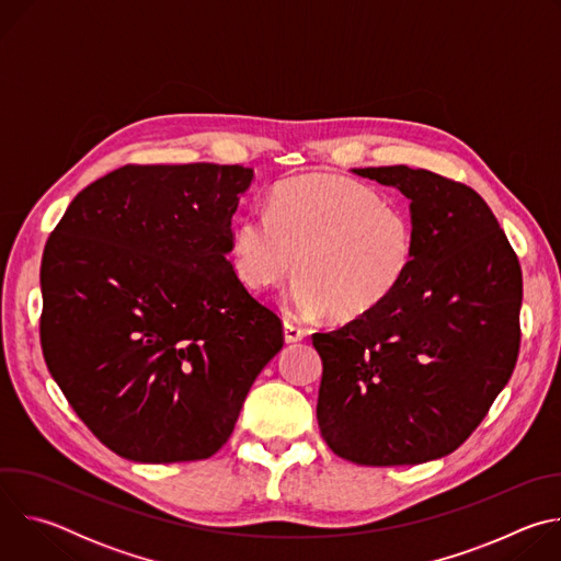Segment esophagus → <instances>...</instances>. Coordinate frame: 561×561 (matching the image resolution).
I'll list each match as a JSON object with an SVG mask.
<instances>
[{
	"instance_id": "esophagus-1",
	"label": "esophagus",
	"mask_w": 561,
	"mask_h": 561,
	"mask_svg": "<svg viewBox=\"0 0 561 561\" xmlns=\"http://www.w3.org/2000/svg\"><path fill=\"white\" fill-rule=\"evenodd\" d=\"M304 335H306L304 329H299L293 322H284V340H286V344H297V342L304 340Z\"/></svg>"
}]
</instances>
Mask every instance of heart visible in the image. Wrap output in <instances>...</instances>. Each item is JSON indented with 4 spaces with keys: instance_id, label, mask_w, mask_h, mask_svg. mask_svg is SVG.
<instances>
[{
    "instance_id": "1",
    "label": "heart",
    "mask_w": 561,
    "mask_h": 561,
    "mask_svg": "<svg viewBox=\"0 0 561 561\" xmlns=\"http://www.w3.org/2000/svg\"><path fill=\"white\" fill-rule=\"evenodd\" d=\"M415 262L411 215L375 188L340 175L279 184L266 210L232 228V268L266 293L299 271L284 304L297 317L357 319L404 284Z\"/></svg>"
}]
</instances>
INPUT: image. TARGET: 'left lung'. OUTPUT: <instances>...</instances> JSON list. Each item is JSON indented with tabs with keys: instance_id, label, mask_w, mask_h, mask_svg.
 <instances>
[{
	"instance_id": "8db88e82",
	"label": "left lung",
	"mask_w": 561,
	"mask_h": 561,
	"mask_svg": "<svg viewBox=\"0 0 561 561\" xmlns=\"http://www.w3.org/2000/svg\"><path fill=\"white\" fill-rule=\"evenodd\" d=\"M411 204L415 262L379 308L314 333L317 422L366 466L453 453L508 383L519 353L522 268L489 204L424 169H353Z\"/></svg>"
}]
</instances>
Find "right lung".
Wrapping results in <instances>:
<instances>
[{
    "instance_id": "obj_1",
    "label": "right lung",
    "mask_w": 561,
    "mask_h": 561,
    "mask_svg": "<svg viewBox=\"0 0 561 561\" xmlns=\"http://www.w3.org/2000/svg\"><path fill=\"white\" fill-rule=\"evenodd\" d=\"M253 180L244 167H124L79 193L48 237L46 366L79 420L130 461L215 455L284 346L279 317L228 260Z\"/></svg>"
}]
</instances>
